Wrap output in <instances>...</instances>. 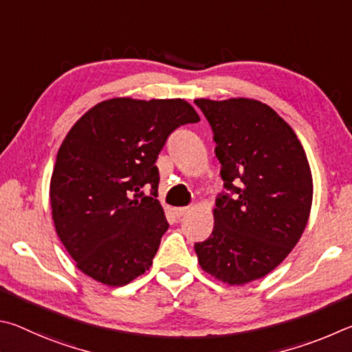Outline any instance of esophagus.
<instances>
[{"mask_svg": "<svg viewBox=\"0 0 352 352\" xmlns=\"http://www.w3.org/2000/svg\"><path fill=\"white\" fill-rule=\"evenodd\" d=\"M188 210H190L188 207H176L175 214H176V217H184V214H186Z\"/></svg>", "mask_w": 352, "mask_h": 352, "instance_id": "1", "label": "esophagus"}]
</instances>
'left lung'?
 I'll list each match as a JSON object with an SVG mask.
<instances>
[{"label":"left lung","mask_w":352,"mask_h":352,"mask_svg":"<svg viewBox=\"0 0 352 352\" xmlns=\"http://www.w3.org/2000/svg\"><path fill=\"white\" fill-rule=\"evenodd\" d=\"M217 144L227 193L217 198L214 226L195 252L202 270L230 286L278 266L298 243L312 206V175L297 134L254 98H196Z\"/></svg>","instance_id":"obj_1"}]
</instances>
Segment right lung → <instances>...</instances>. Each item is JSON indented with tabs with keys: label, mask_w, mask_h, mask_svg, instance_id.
Segmentation results:
<instances>
[{
	"label": "right lung",
	"mask_w": 352,
	"mask_h": 352,
	"mask_svg": "<svg viewBox=\"0 0 352 352\" xmlns=\"http://www.w3.org/2000/svg\"><path fill=\"white\" fill-rule=\"evenodd\" d=\"M199 122L182 98L116 97L74 123L57 153L49 198L60 241L76 266L125 286L153 264L168 229L156 160L177 126ZM152 187V196L141 190Z\"/></svg>",
	"instance_id": "add662e5"
}]
</instances>
